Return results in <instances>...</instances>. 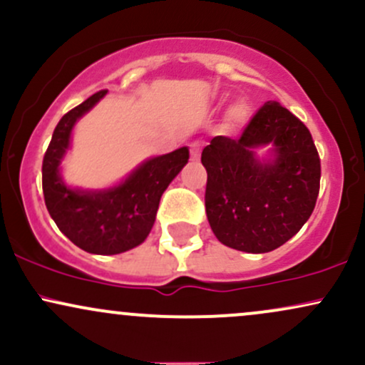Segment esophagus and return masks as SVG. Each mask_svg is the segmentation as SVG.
<instances>
[{
  "instance_id": "34e87169",
  "label": "esophagus",
  "mask_w": 365,
  "mask_h": 365,
  "mask_svg": "<svg viewBox=\"0 0 365 365\" xmlns=\"http://www.w3.org/2000/svg\"><path fill=\"white\" fill-rule=\"evenodd\" d=\"M190 156L194 161H197V159L200 158V144L199 142H192L190 144Z\"/></svg>"
}]
</instances>
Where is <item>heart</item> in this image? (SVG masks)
I'll return each instance as SVG.
<instances>
[{"label":"heart","instance_id":"heart-1","mask_svg":"<svg viewBox=\"0 0 365 365\" xmlns=\"http://www.w3.org/2000/svg\"><path fill=\"white\" fill-rule=\"evenodd\" d=\"M254 111L252 106H250L247 101H237L235 104L228 108L226 111L225 121H226V128L233 130V128H242L249 123L250 118H252Z\"/></svg>","mask_w":365,"mask_h":365}]
</instances>
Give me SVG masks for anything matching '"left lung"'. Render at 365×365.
Segmentation results:
<instances>
[{
  "label": "left lung",
  "mask_w": 365,
  "mask_h": 365,
  "mask_svg": "<svg viewBox=\"0 0 365 365\" xmlns=\"http://www.w3.org/2000/svg\"><path fill=\"white\" fill-rule=\"evenodd\" d=\"M270 145L266 158L255 150ZM206 215L226 247L264 254L309 220L319 194L321 161L309 128L276 101L255 113L240 139L217 135L202 150Z\"/></svg>",
  "instance_id": "obj_1"
}]
</instances>
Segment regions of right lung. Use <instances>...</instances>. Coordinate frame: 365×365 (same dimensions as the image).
<instances>
[{"instance_id":"add662e5","label":"right lung","mask_w":365,"mask_h":365,"mask_svg":"<svg viewBox=\"0 0 365 365\" xmlns=\"http://www.w3.org/2000/svg\"><path fill=\"white\" fill-rule=\"evenodd\" d=\"M108 91L96 92L56 125L43 161V192L60 232L91 254L127 252L148 238L163 192L188 163V148L140 163L127 178L108 188L70 187L61 178V161L70 149L75 123Z\"/></svg>"}]
</instances>
